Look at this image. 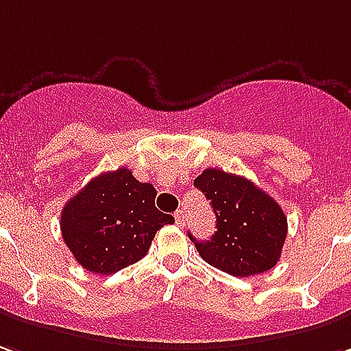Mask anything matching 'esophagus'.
I'll return each instance as SVG.
<instances>
[{
    "mask_svg": "<svg viewBox=\"0 0 351 351\" xmlns=\"http://www.w3.org/2000/svg\"><path fill=\"white\" fill-rule=\"evenodd\" d=\"M175 220H176V224L178 226H184V220H186V215H184V210H176L175 213Z\"/></svg>",
    "mask_w": 351,
    "mask_h": 351,
    "instance_id": "esophagus-1",
    "label": "esophagus"
}]
</instances>
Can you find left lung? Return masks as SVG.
<instances>
[{
  "instance_id": "obj_1",
  "label": "left lung",
  "mask_w": 351,
  "mask_h": 351,
  "mask_svg": "<svg viewBox=\"0 0 351 351\" xmlns=\"http://www.w3.org/2000/svg\"><path fill=\"white\" fill-rule=\"evenodd\" d=\"M193 186L205 193L217 215V232L197 241L199 256L235 278L268 271L278 264L287 237V218L274 197L245 176L205 169Z\"/></svg>"
}]
</instances>
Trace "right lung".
<instances>
[{
  "label": "right lung",
  "instance_id": "obj_1",
  "mask_svg": "<svg viewBox=\"0 0 351 351\" xmlns=\"http://www.w3.org/2000/svg\"><path fill=\"white\" fill-rule=\"evenodd\" d=\"M156 188L127 167L102 173L68 201L60 215L62 239L93 274L110 276L138 262L159 228L175 218L156 209Z\"/></svg>",
  "mask_w": 351,
  "mask_h": 351
}]
</instances>
